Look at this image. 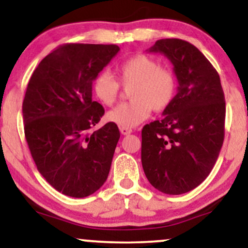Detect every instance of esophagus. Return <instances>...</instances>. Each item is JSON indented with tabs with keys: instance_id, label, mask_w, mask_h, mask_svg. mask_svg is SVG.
Masks as SVG:
<instances>
[{
	"instance_id": "34e87169",
	"label": "esophagus",
	"mask_w": 248,
	"mask_h": 248,
	"mask_svg": "<svg viewBox=\"0 0 248 248\" xmlns=\"http://www.w3.org/2000/svg\"><path fill=\"white\" fill-rule=\"evenodd\" d=\"M120 132L122 135H128V134L133 133V130L130 128H120Z\"/></svg>"
}]
</instances>
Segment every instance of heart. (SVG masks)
<instances>
[{
  "label": "heart",
  "instance_id": "heart-1",
  "mask_svg": "<svg viewBox=\"0 0 248 248\" xmlns=\"http://www.w3.org/2000/svg\"><path fill=\"white\" fill-rule=\"evenodd\" d=\"M124 85L133 84L129 96L107 113V120L120 128H133L148 119L152 109L164 110L171 105L177 90V80L171 70L162 67L152 57L135 55L116 67ZM93 92L102 104L110 106L118 98L120 84L110 73L102 71L95 76Z\"/></svg>",
  "mask_w": 248,
  "mask_h": 248
}]
</instances>
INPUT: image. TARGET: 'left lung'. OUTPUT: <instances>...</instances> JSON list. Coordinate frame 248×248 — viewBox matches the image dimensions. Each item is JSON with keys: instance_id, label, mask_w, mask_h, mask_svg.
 I'll list each match as a JSON object with an SVG mask.
<instances>
[{"instance_id": "left-lung-1", "label": "left lung", "mask_w": 248, "mask_h": 248, "mask_svg": "<svg viewBox=\"0 0 248 248\" xmlns=\"http://www.w3.org/2000/svg\"><path fill=\"white\" fill-rule=\"evenodd\" d=\"M172 62L178 91L161 120L142 128L141 161L158 191L181 195L211 172L225 135V96L218 72L195 45L160 39L149 49Z\"/></svg>"}]
</instances>
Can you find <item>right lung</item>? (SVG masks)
<instances>
[{
  "mask_svg": "<svg viewBox=\"0 0 248 248\" xmlns=\"http://www.w3.org/2000/svg\"><path fill=\"white\" fill-rule=\"evenodd\" d=\"M114 44L70 43L33 71L23 100L24 134L37 169L57 191L82 198L106 182L120 132L92 100L95 76L119 52Z\"/></svg>",
  "mask_w": 248,
  "mask_h": 248,
  "instance_id": "right-lung-1",
  "label": "right lung"
}]
</instances>
